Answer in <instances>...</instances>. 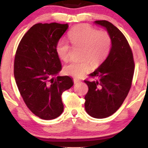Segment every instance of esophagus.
I'll list each match as a JSON object with an SVG mask.
<instances>
[{
    "mask_svg": "<svg viewBox=\"0 0 148 148\" xmlns=\"http://www.w3.org/2000/svg\"><path fill=\"white\" fill-rule=\"evenodd\" d=\"M73 81H74V84H78V83H79L80 81V80L79 79H73Z\"/></svg>",
    "mask_w": 148,
    "mask_h": 148,
    "instance_id": "obj_1",
    "label": "esophagus"
}]
</instances>
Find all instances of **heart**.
<instances>
[{
  "mask_svg": "<svg viewBox=\"0 0 148 148\" xmlns=\"http://www.w3.org/2000/svg\"><path fill=\"white\" fill-rule=\"evenodd\" d=\"M68 38L74 47H81V60L71 62L64 67L69 76L80 78L90 71L91 65H99L106 60L111 48L112 40L105 30H96L86 24L78 25L69 30ZM71 47L67 41L60 40L56 45L58 56L64 62L69 60Z\"/></svg>",
  "mask_w": 148,
  "mask_h": 148,
  "instance_id": "heart-1",
  "label": "heart"
}]
</instances>
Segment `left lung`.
<instances>
[{
    "label": "left lung",
    "mask_w": 148,
    "mask_h": 148,
    "mask_svg": "<svg viewBox=\"0 0 148 148\" xmlns=\"http://www.w3.org/2000/svg\"><path fill=\"white\" fill-rule=\"evenodd\" d=\"M95 23L105 27L112 40L108 57L89 74L95 80L84 81L88 86L86 111L93 118L101 119L111 116L123 104L132 86L135 66L132 51L123 33L106 20Z\"/></svg>",
    "instance_id": "left-lung-1"
}]
</instances>
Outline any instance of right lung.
<instances>
[{
    "label": "right lung",
    "instance_id": "add662e5",
    "mask_svg": "<svg viewBox=\"0 0 148 148\" xmlns=\"http://www.w3.org/2000/svg\"><path fill=\"white\" fill-rule=\"evenodd\" d=\"M68 24L37 23L22 37L16 49L14 75L27 107L43 120L62 114V92L73 86L68 76L56 75L62 69L56 45Z\"/></svg>",
    "mask_w": 148,
    "mask_h": 148
}]
</instances>
